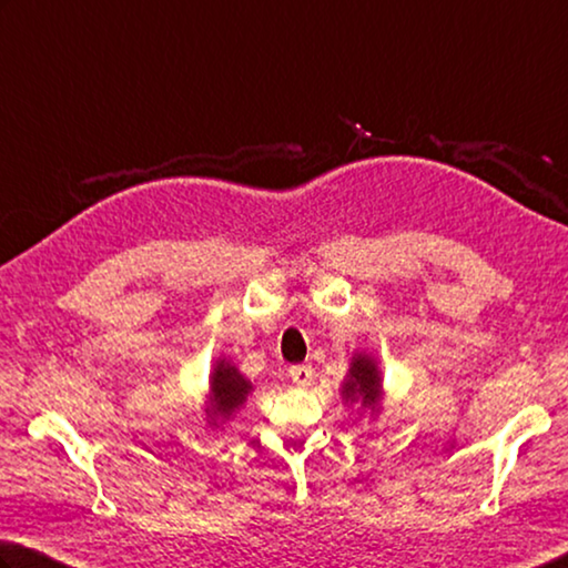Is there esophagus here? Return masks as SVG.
<instances>
[{
    "label": "esophagus",
    "instance_id": "obj_1",
    "mask_svg": "<svg viewBox=\"0 0 568 568\" xmlns=\"http://www.w3.org/2000/svg\"><path fill=\"white\" fill-rule=\"evenodd\" d=\"M291 379L297 387H307L313 383V367L311 365H293L291 367Z\"/></svg>",
    "mask_w": 568,
    "mask_h": 568
}]
</instances>
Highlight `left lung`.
Segmentation results:
<instances>
[{
    "label": "left lung",
    "mask_w": 568,
    "mask_h": 568,
    "mask_svg": "<svg viewBox=\"0 0 568 568\" xmlns=\"http://www.w3.org/2000/svg\"><path fill=\"white\" fill-rule=\"evenodd\" d=\"M339 395H343L347 407L359 405L357 409H365L373 417L377 415L385 389H383V373H379V365L373 355L355 353L349 357V369Z\"/></svg>",
    "instance_id": "left-lung-1"
}]
</instances>
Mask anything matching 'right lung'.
<instances>
[{"label": "right lung", "instance_id": "1", "mask_svg": "<svg viewBox=\"0 0 568 568\" xmlns=\"http://www.w3.org/2000/svg\"><path fill=\"white\" fill-rule=\"evenodd\" d=\"M253 385L248 377L241 375L229 357H219L209 379V395H205V419L211 427H221L239 412L245 399L251 397Z\"/></svg>", "mask_w": 568, "mask_h": 568}]
</instances>
